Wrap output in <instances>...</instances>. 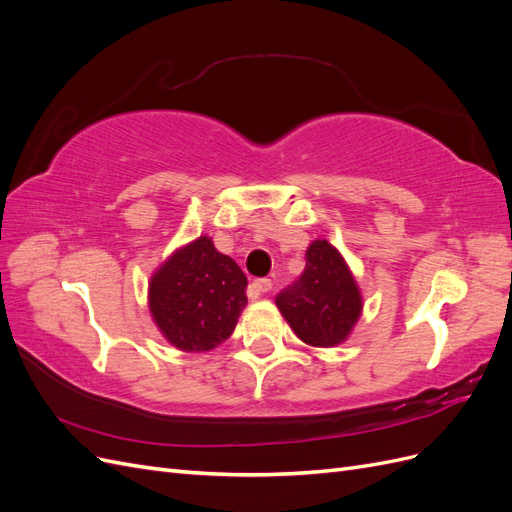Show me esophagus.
Instances as JSON below:
<instances>
[{
    "instance_id": "1",
    "label": "esophagus",
    "mask_w": 512,
    "mask_h": 512,
    "mask_svg": "<svg viewBox=\"0 0 512 512\" xmlns=\"http://www.w3.org/2000/svg\"><path fill=\"white\" fill-rule=\"evenodd\" d=\"M252 288H254L258 294H267V292L273 288V284H271V280H256V282L252 284Z\"/></svg>"
}]
</instances>
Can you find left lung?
I'll list each match as a JSON object with an SVG mask.
<instances>
[{"instance_id": "left-lung-1", "label": "left lung", "mask_w": 512, "mask_h": 512, "mask_svg": "<svg viewBox=\"0 0 512 512\" xmlns=\"http://www.w3.org/2000/svg\"><path fill=\"white\" fill-rule=\"evenodd\" d=\"M275 305L301 342L331 348L350 335L363 299L342 254L329 241L318 239L307 247L305 271L277 294Z\"/></svg>"}]
</instances>
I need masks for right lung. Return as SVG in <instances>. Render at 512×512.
Returning <instances> with one entry per match:
<instances>
[{
	"label": "right lung",
	"instance_id": "1",
	"mask_svg": "<svg viewBox=\"0 0 512 512\" xmlns=\"http://www.w3.org/2000/svg\"><path fill=\"white\" fill-rule=\"evenodd\" d=\"M247 277L235 260L198 237L170 256L149 282V309L158 329L183 352L224 344L247 305Z\"/></svg>",
	"mask_w": 512,
	"mask_h": 512
}]
</instances>
